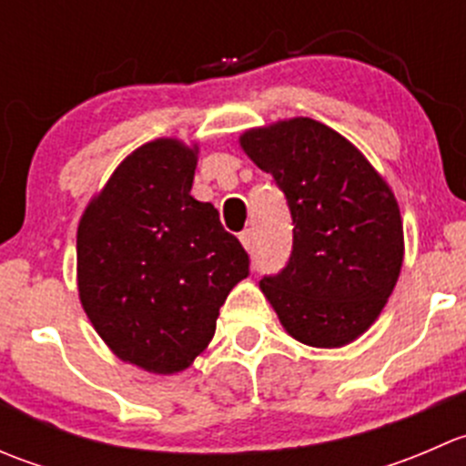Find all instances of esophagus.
Returning a JSON list of instances; mask_svg holds the SVG:
<instances>
[{
	"label": "esophagus",
	"instance_id": "1",
	"mask_svg": "<svg viewBox=\"0 0 466 466\" xmlns=\"http://www.w3.org/2000/svg\"><path fill=\"white\" fill-rule=\"evenodd\" d=\"M238 238H241L246 250H252V246H255V234H252V229H243V232L238 234Z\"/></svg>",
	"mask_w": 466,
	"mask_h": 466
}]
</instances>
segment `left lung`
Masks as SVG:
<instances>
[{"instance_id": "8db88e82", "label": "left lung", "mask_w": 466, "mask_h": 466, "mask_svg": "<svg viewBox=\"0 0 466 466\" xmlns=\"http://www.w3.org/2000/svg\"><path fill=\"white\" fill-rule=\"evenodd\" d=\"M238 142L275 177L295 225L286 268L259 281L281 327L311 347L356 340L401 272L392 189L354 144L309 116L246 130Z\"/></svg>"}]
</instances>
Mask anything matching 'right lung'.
Returning a JSON list of instances; mask_svg holds the SVG:
<instances>
[{
    "instance_id": "1",
    "label": "right lung",
    "mask_w": 466,
    "mask_h": 466,
    "mask_svg": "<svg viewBox=\"0 0 466 466\" xmlns=\"http://www.w3.org/2000/svg\"><path fill=\"white\" fill-rule=\"evenodd\" d=\"M198 146L155 139L128 155L89 200L76 234L78 298L126 363L189 368L250 259L211 203L191 196Z\"/></svg>"
}]
</instances>
